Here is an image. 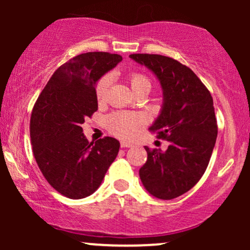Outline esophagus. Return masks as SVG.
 Wrapping results in <instances>:
<instances>
[{
  "mask_svg": "<svg viewBox=\"0 0 250 250\" xmlns=\"http://www.w3.org/2000/svg\"><path fill=\"white\" fill-rule=\"evenodd\" d=\"M131 145L128 142H121V148H130Z\"/></svg>",
  "mask_w": 250,
  "mask_h": 250,
  "instance_id": "obj_1",
  "label": "esophagus"
}]
</instances>
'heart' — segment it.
<instances>
[{
  "instance_id": "1",
  "label": "heart",
  "mask_w": 250,
  "mask_h": 250,
  "mask_svg": "<svg viewBox=\"0 0 250 250\" xmlns=\"http://www.w3.org/2000/svg\"><path fill=\"white\" fill-rule=\"evenodd\" d=\"M128 82L130 85L133 93L137 89L148 87L150 88V82L148 77L141 73H131L128 76ZM109 80L107 76H103L95 84V95L99 102L105 101L108 94ZM143 125L142 117L137 114L123 113V111H117V113L110 114L105 119V127L109 133L115 135L116 137L123 140H133L137 135L139 128Z\"/></svg>"
}]
</instances>
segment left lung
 <instances>
[{"instance_id":"left-lung-1","label":"left lung","mask_w":250,"mask_h":250,"mask_svg":"<svg viewBox=\"0 0 250 250\" xmlns=\"http://www.w3.org/2000/svg\"><path fill=\"white\" fill-rule=\"evenodd\" d=\"M148 67L163 89L162 111L149 128L169 142L166 151L147 150L140 179L153 196L171 200L187 193L205 174L216 142L217 121L213 97L190 68L157 54H131Z\"/></svg>"}]
</instances>
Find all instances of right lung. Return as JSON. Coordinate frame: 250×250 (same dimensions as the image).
Wrapping results in <instances>:
<instances>
[{
    "label": "right lung",
    "mask_w": 250,
    "mask_h": 250,
    "mask_svg": "<svg viewBox=\"0 0 250 250\" xmlns=\"http://www.w3.org/2000/svg\"><path fill=\"white\" fill-rule=\"evenodd\" d=\"M121 61L119 54L104 51L76 55L57 68L34 104V156L44 179L63 196L77 200L93 194L116 159V139L88 142L81 125L97 110L96 81Z\"/></svg>",
    "instance_id": "1"
}]
</instances>
